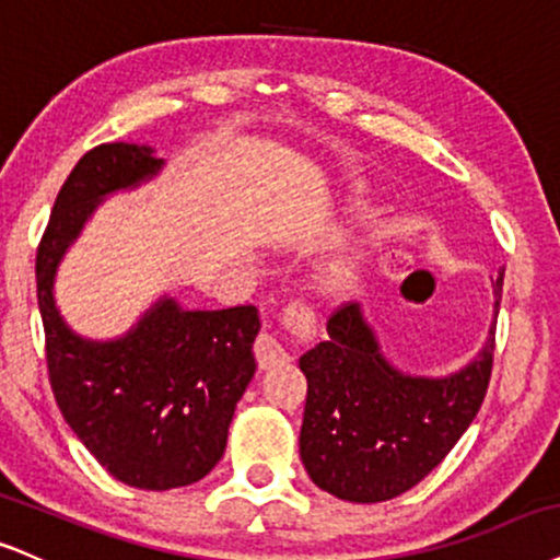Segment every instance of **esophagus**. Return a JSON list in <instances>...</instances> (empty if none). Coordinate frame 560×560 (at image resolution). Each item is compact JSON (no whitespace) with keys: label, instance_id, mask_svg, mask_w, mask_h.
Masks as SVG:
<instances>
[{"label":"esophagus","instance_id":"34e87169","mask_svg":"<svg viewBox=\"0 0 560 560\" xmlns=\"http://www.w3.org/2000/svg\"><path fill=\"white\" fill-rule=\"evenodd\" d=\"M287 323L294 328V331L307 334L310 328L315 326V318H313V313H307V310H289ZM255 357H258L260 370H271V368H279V365H284V362H289L287 349L281 347V341L276 339L273 334L258 336V341H255Z\"/></svg>","mask_w":560,"mask_h":560}]
</instances>
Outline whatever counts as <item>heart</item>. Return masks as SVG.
I'll return each instance as SVG.
<instances>
[{"mask_svg": "<svg viewBox=\"0 0 560 560\" xmlns=\"http://www.w3.org/2000/svg\"><path fill=\"white\" fill-rule=\"evenodd\" d=\"M368 250L365 247H354V250L336 253L331 258H326L315 271V281H318L323 294H331V298H341V294L354 292L360 284L362 271H365Z\"/></svg>", "mask_w": 560, "mask_h": 560, "instance_id": "heart-1", "label": "heart"}]
</instances>
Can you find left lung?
<instances>
[{
    "instance_id": "obj_1",
    "label": "left lung",
    "mask_w": 560,
    "mask_h": 560,
    "mask_svg": "<svg viewBox=\"0 0 560 560\" xmlns=\"http://www.w3.org/2000/svg\"><path fill=\"white\" fill-rule=\"evenodd\" d=\"M501 289L498 271L488 339L448 375L394 365L362 305L331 315L328 339L300 357L307 378L300 456L310 480L352 503L390 501L425 480L482 407Z\"/></svg>"
}]
</instances>
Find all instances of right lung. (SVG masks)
Listing matches in <instances>:
<instances>
[{"instance_id":"obj_1","label":"right lung","mask_w":560,"mask_h":560,"mask_svg":"<svg viewBox=\"0 0 560 560\" xmlns=\"http://www.w3.org/2000/svg\"><path fill=\"white\" fill-rule=\"evenodd\" d=\"M156 148L88 151L54 200L36 255L54 399L72 433L119 482L140 490L192 485L224 456L234 409L255 375L258 307L190 310L172 294L114 339L80 336L59 313V262L106 198L164 172Z\"/></svg>"}]
</instances>
